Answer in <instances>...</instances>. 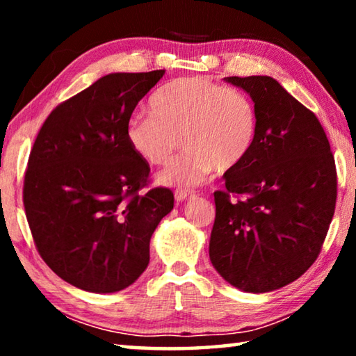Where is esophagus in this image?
I'll use <instances>...</instances> for the list:
<instances>
[{
    "instance_id": "1",
    "label": "esophagus",
    "mask_w": 356,
    "mask_h": 356,
    "mask_svg": "<svg viewBox=\"0 0 356 356\" xmlns=\"http://www.w3.org/2000/svg\"><path fill=\"white\" fill-rule=\"evenodd\" d=\"M174 196H176V201H177V202H184V201L186 200V197L191 196V191H190V190L179 188V190H176V193H174Z\"/></svg>"
}]
</instances>
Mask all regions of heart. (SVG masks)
Instances as JSON below:
<instances>
[{
	"mask_svg": "<svg viewBox=\"0 0 356 356\" xmlns=\"http://www.w3.org/2000/svg\"><path fill=\"white\" fill-rule=\"evenodd\" d=\"M150 116L131 118L125 129L130 149L160 166L180 143L185 150L159 174L170 186H195L212 171H231L250 154L256 140L257 111L243 91L206 76H182L156 89Z\"/></svg>",
	"mask_w": 356,
	"mask_h": 356,
	"instance_id": "b5f03b06",
	"label": "heart"
}]
</instances>
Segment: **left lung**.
I'll list each match as a JSON object with an SVG mask.
<instances>
[{"label": "left lung", "instance_id": "8db88e82", "mask_svg": "<svg viewBox=\"0 0 356 356\" xmlns=\"http://www.w3.org/2000/svg\"><path fill=\"white\" fill-rule=\"evenodd\" d=\"M257 111L256 140L213 193L209 254L234 287L270 292L300 278L321 254L333 220L337 176L316 114L272 76H227Z\"/></svg>", "mask_w": 356, "mask_h": 356}]
</instances>
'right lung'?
I'll list each match as a JSON object with an SVG mask.
<instances>
[{"label":"right lung","mask_w":356,"mask_h":356,"mask_svg":"<svg viewBox=\"0 0 356 356\" xmlns=\"http://www.w3.org/2000/svg\"><path fill=\"white\" fill-rule=\"evenodd\" d=\"M165 70L110 74L59 104L28 160L23 206L44 262L95 293L118 292L149 264L150 237L174 207L170 188L130 149L131 113Z\"/></svg>","instance_id":"add662e5"}]
</instances>
